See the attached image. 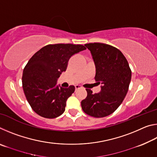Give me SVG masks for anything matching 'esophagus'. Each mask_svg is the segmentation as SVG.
Returning a JSON list of instances; mask_svg holds the SVG:
<instances>
[{"label": "esophagus", "mask_w": 157, "mask_h": 157, "mask_svg": "<svg viewBox=\"0 0 157 157\" xmlns=\"http://www.w3.org/2000/svg\"><path fill=\"white\" fill-rule=\"evenodd\" d=\"M82 86H80V85H75V89L78 90L79 89H81Z\"/></svg>", "instance_id": "34e87169"}]
</instances>
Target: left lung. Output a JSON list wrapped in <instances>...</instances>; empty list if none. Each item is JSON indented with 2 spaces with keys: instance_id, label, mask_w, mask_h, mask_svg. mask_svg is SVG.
Masks as SVG:
<instances>
[{
  "instance_id": "obj_1",
  "label": "left lung",
  "mask_w": 157,
  "mask_h": 157,
  "mask_svg": "<svg viewBox=\"0 0 157 157\" xmlns=\"http://www.w3.org/2000/svg\"><path fill=\"white\" fill-rule=\"evenodd\" d=\"M92 55L95 66V79L102 84L101 91L93 94L86 89L87 96L81 102L85 113L102 118L115 111L128 91L132 71L125 57L118 48L102 43L84 45Z\"/></svg>"
}]
</instances>
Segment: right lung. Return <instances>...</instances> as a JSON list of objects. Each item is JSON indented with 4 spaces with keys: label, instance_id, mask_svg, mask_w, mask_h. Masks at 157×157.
<instances>
[{
    "label": "right lung",
    "instance_id": "1",
    "mask_svg": "<svg viewBox=\"0 0 157 157\" xmlns=\"http://www.w3.org/2000/svg\"><path fill=\"white\" fill-rule=\"evenodd\" d=\"M86 48L82 45L49 44L32 57L23 69V89L30 107L38 115L55 118L64 112L75 86L59 87L57 81L66 71L71 56Z\"/></svg>",
    "mask_w": 157,
    "mask_h": 157
}]
</instances>
